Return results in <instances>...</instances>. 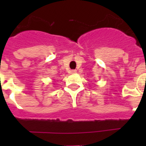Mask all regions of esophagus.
<instances>
[{
    "label": "esophagus",
    "instance_id": "obj_1",
    "mask_svg": "<svg viewBox=\"0 0 146 146\" xmlns=\"http://www.w3.org/2000/svg\"><path fill=\"white\" fill-rule=\"evenodd\" d=\"M76 73H77V70H71V71H70V73H72V74H75Z\"/></svg>",
    "mask_w": 146,
    "mask_h": 146
}]
</instances>
